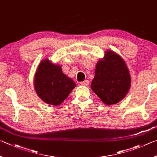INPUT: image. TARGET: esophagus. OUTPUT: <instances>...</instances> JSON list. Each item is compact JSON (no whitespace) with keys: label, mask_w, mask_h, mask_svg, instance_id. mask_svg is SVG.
I'll use <instances>...</instances> for the list:
<instances>
[{"label":"esophagus","mask_w":157,"mask_h":157,"mask_svg":"<svg viewBox=\"0 0 157 157\" xmlns=\"http://www.w3.org/2000/svg\"><path fill=\"white\" fill-rule=\"evenodd\" d=\"M80 84L82 86H88L89 84V82H88V80H84V82H81Z\"/></svg>","instance_id":"34e87169"}]
</instances>
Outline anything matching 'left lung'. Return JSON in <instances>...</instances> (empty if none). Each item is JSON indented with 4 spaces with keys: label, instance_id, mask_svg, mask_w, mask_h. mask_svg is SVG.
<instances>
[{
    "label": "left lung",
    "instance_id": "8db88e82",
    "mask_svg": "<svg viewBox=\"0 0 157 157\" xmlns=\"http://www.w3.org/2000/svg\"><path fill=\"white\" fill-rule=\"evenodd\" d=\"M130 76L126 64L120 56L108 51L96 65L91 88L106 105L118 103L130 89Z\"/></svg>",
    "mask_w": 157,
    "mask_h": 157
}]
</instances>
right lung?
<instances>
[{
	"mask_svg": "<svg viewBox=\"0 0 157 157\" xmlns=\"http://www.w3.org/2000/svg\"><path fill=\"white\" fill-rule=\"evenodd\" d=\"M34 86L38 95L45 103L58 106L75 87V82L62 73L61 67L44 59L38 67Z\"/></svg>",
	"mask_w": 157,
	"mask_h": 157,
	"instance_id": "add662e5",
	"label": "right lung"
}]
</instances>
